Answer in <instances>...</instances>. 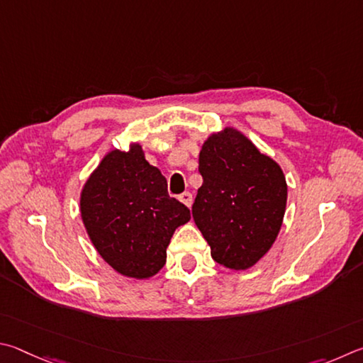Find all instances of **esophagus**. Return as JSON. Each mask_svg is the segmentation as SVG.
I'll return each instance as SVG.
<instances>
[{
    "instance_id": "1",
    "label": "esophagus",
    "mask_w": 363,
    "mask_h": 363,
    "mask_svg": "<svg viewBox=\"0 0 363 363\" xmlns=\"http://www.w3.org/2000/svg\"><path fill=\"white\" fill-rule=\"evenodd\" d=\"M178 199H180L186 207H191V204H193V194L189 191H185L183 194L178 196Z\"/></svg>"
}]
</instances>
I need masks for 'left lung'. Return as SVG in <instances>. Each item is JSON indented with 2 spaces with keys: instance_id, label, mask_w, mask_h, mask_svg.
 <instances>
[{
  "instance_id": "8db88e82",
  "label": "left lung",
  "mask_w": 363,
  "mask_h": 363,
  "mask_svg": "<svg viewBox=\"0 0 363 363\" xmlns=\"http://www.w3.org/2000/svg\"><path fill=\"white\" fill-rule=\"evenodd\" d=\"M202 186L193 218L211 245V255L228 269H249L266 255L281 231L287 182L274 159L242 132L225 127L199 152Z\"/></svg>"
}]
</instances>
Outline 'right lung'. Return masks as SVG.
<instances>
[{
    "label": "right lung",
    "instance_id": "right-lung-1",
    "mask_svg": "<svg viewBox=\"0 0 363 363\" xmlns=\"http://www.w3.org/2000/svg\"><path fill=\"white\" fill-rule=\"evenodd\" d=\"M79 211L95 250L132 279L162 269L174 231L191 218L185 204L170 198L164 175L146 161L140 143L106 152L82 186Z\"/></svg>",
    "mask_w": 363,
    "mask_h": 363
}]
</instances>
